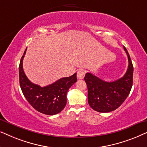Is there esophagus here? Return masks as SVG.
<instances>
[{"label": "esophagus", "instance_id": "obj_1", "mask_svg": "<svg viewBox=\"0 0 147 147\" xmlns=\"http://www.w3.org/2000/svg\"><path fill=\"white\" fill-rule=\"evenodd\" d=\"M85 74H86V71H85V70H83V69L79 70V71H78V73H77V78H78V79H79V80L84 79V76H85Z\"/></svg>", "mask_w": 147, "mask_h": 147}]
</instances>
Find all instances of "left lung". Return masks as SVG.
<instances>
[{
	"instance_id": "obj_1",
	"label": "left lung",
	"mask_w": 147,
	"mask_h": 147,
	"mask_svg": "<svg viewBox=\"0 0 147 147\" xmlns=\"http://www.w3.org/2000/svg\"><path fill=\"white\" fill-rule=\"evenodd\" d=\"M128 59V67L123 77L114 82H107L94 76L86 74L88 104L99 112H109L117 109L128 97L133 82V65L127 50L124 47Z\"/></svg>"
}]
</instances>
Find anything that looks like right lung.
Masks as SVG:
<instances>
[{
  "mask_svg": "<svg viewBox=\"0 0 147 147\" xmlns=\"http://www.w3.org/2000/svg\"><path fill=\"white\" fill-rule=\"evenodd\" d=\"M26 50L20 61L19 67V83L23 95L38 112L47 115L59 113L67 103L66 95L68 90L77 82L76 73L69 77L62 78L45 87L33 84L23 71V60Z\"/></svg>",
  "mask_w": 147,
  "mask_h": 147,
  "instance_id": "1",
  "label": "right lung"
}]
</instances>
